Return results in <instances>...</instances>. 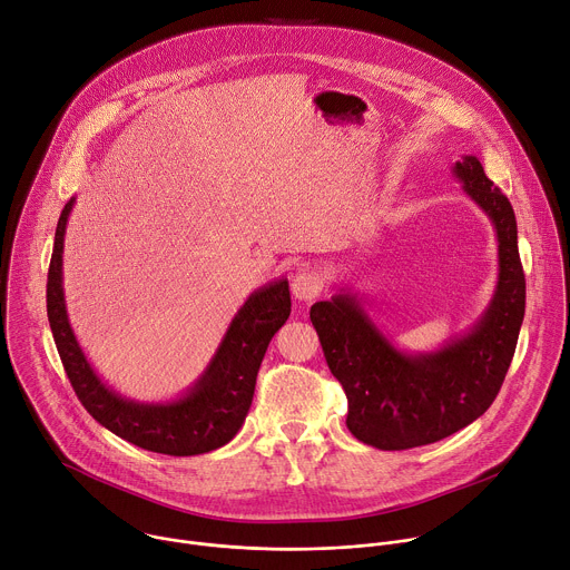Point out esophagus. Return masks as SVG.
Returning <instances> with one entry per match:
<instances>
[{
  "instance_id": "34e87169",
  "label": "esophagus",
  "mask_w": 570,
  "mask_h": 570,
  "mask_svg": "<svg viewBox=\"0 0 570 570\" xmlns=\"http://www.w3.org/2000/svg\"><path fill=\"white\" fill-rule=\"evenodd\" d=\"M291 293L297 302H311L322 293V279L315 273L302 271L291 282Z\"/></svg>"
}]
</instances>
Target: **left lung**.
I'll return each mask as SVG.
<instances>
[{"label": "left lung", "mask_w": 570, "mask_h": 570, "mask_svg": "<svg viewBox=\"0 0 570 570\" xmlns=\"http://www.w3.org/2000/svg\"><path fill=\"white\" fill-rule=\"evenodd\" d=\"M453 176L499 238L497 291L469 332L440 350L409 354L385 338L352 291L311 306L324 358L347 394V429L381 451L433 444L469 426L497 399L517 350L525 275L514 209L475 155L455 161Z\"/></svg>", "instance_id": "obj_1"}]
</instances>
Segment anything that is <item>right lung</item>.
Returning a JSON list of instances; mask_svg holds the SVG:
<instances>
[{"label": "right lung", "instance_id": "right-lung-1", "mask_svg": "<svg viewBox=\"0 0 570 570\" xmlns=\"http://www.w3.org/2000/svg\"><path fill=\"white\" fill-rule=\"evenodd\" d=\"M76 198L60 212L47 275V317L67 372L86 411L121 440L165 455H200L227 444L250 411L268 343L291 315L288 279L257 288L229 327L196 383L174 401H135L115 392L90 365L69 324L62 291L65 229Z\"/></svg>", "mask_w": 570, "mask_h": 570}]
</instances>
